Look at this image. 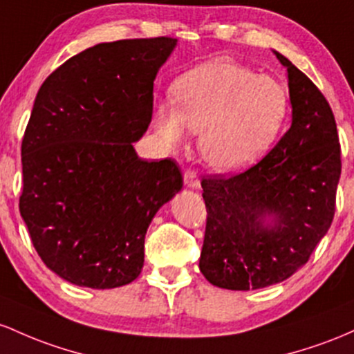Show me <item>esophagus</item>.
Masks as SVG:
<instances>
[{
	"label": "esophagus",
	"instance_id": "esophagus-1",
	"mask_svg": "<svg viewBox=\"0 0 354 354\" xmlns=\"http://www.w3.org/2000/svg\"><path fill=\"white\" fill-rule=\"evenodd\" d=\"M184 184L187 185L189 189H198V187H201V180H198L197 174L192 172V170H187V172H185Z\"/></svg>",
	"mask_w": 354,
	"mask_h": 354
}]
</instances>
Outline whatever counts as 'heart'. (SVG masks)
Here are the masks:
<instances>
[{
    "label": "heart",
    "mask_w": 354,
    "mask_h": 354,
    "mask_svg": "<svg viewBox=\"0 0 354 354\" xmlns=\"http://www.w3.org/2000/svg\"><path fill=\"white\" fill-rule=\"evenodd\" d=\"M174 100L153 109V129L165 147L178 149L189 130L198 152L219 172H241L271 149L288 113V91L271 77L227 59H210L174 86Z\"/></svg>",
    "instance_id": "b5f03b06"
}]
</instances>
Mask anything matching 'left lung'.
<instances>
[{
  "label": "left lung",
  "instance_id": "1",
  "mask_svg": "<svg viewBox=\"0 0 354 354\" xmlns=\"http://www.w3.org/2000/svg\"><path fill=\"white\" fill-rule=\"evenodd\" d=\"M291 127L259 164L202 180L207 225L198 269L210 284L249 291L283 283L308 263L335 216L341 150L335 115L288 58Z\"/></svg>",
  "mask_w": 354,
  "mask_h": 354
}]
</instances>
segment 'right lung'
Returning <instances> with one entry per match:
<instances>
[{
  "label": "right lung",
  "instance_id": "1",
  "mask_svg": "<svg viewBox=\"0 0 354 354\" xmlns=\"http://www.w3.org/2000/svg\"><path fill=\"white\" fill-rule=\"evenodd\" d=\"M177 39L100 43L66 59L35 98L21 144L19 212L46 268L91 289L130 284L158 209L182 189L170 158L149 162L153 80Z\"/></svg>",
  "mask_w": 354,
  "mask_h": 354
}]
</instances>
